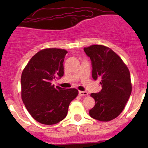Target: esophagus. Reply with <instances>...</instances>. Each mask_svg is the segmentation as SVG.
Returning a JSON list of instances; mask_svg holds the SVG:
<instances>
[{"label":"esophagus","mask_w":148,"mask_h":148,"mask_svg":"<svg viewBox=\"0 0 148 148\" xmlns=\"http://www.w3.org/2000/svg\"><path fill=\"white\" fill-rule=\"evenodd\" d=\"M79 94L80 96H87L88 95V92L86 91H79Z\"/></svg>","instance_id":"1"}]
</instances>
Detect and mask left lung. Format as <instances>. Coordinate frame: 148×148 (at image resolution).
I'll return each instance as SVG.
<instances>
[{
  "label": "left lung",
  "instance_id": "8db88e82",
  "mask_svg": "<svg viewBox=\"0 0 148 148\" xmlns=\"http://www.w3.org/2000/svg\"><path fill=\"white\" fill-rule=\"evenodd\" d=\"M92 62L93 79H101V91L92 93L95 105L90 110L91 118L108 122L123 111L132 93L130 73L118 55L103 45H92L84 49Z\"/></svg>",
  "mask_w": 148,
  "mask_h": 148
}]
</instances>
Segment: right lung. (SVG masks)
I'll return each instance as SVG.
<instances>
[{
    "instance_id": "right-lung-1",
    "label": "right lung",
    "mask_w": 148,
    "mask_h": 148,
    "mask_svg": "<svg viewBox=\"0 0 148 148\" xmlns=\"http://www.w3.org/2000/svg\"><path fill=\"white\" fill-rule=\"evenodd\" d=\"M67 51L45 49L32 57L22 72L21 98L31 116L44 125H55L67 116L69 105L79 92L75 88L54 87L53 79L64 74Z\"/></svg>"
}]
</instances>
